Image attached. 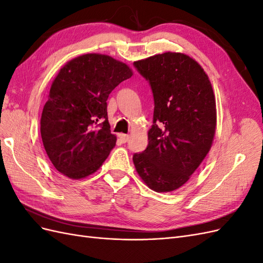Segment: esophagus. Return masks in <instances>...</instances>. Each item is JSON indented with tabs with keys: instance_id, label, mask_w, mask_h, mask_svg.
I'll list each match as a JSON object with an SVG mask.
<instances>
[{
	"instance_id": "1",
	"label": "esophagus",
	"mask_w": 263,
	"mask_h": 263,
	"mask_svg": "<svg viewBox=\"0 0 263 263\" xmlns=\"http://www.w3.org/2000/svg\"><path fill=\"white\" fill-rule=\"evenodd\" d=\"M118 138H119V140H121L122 142H127V141H128V139H129V136H128V135H126V134H119L118 135Z\"/></svg>"
}]
</instances>
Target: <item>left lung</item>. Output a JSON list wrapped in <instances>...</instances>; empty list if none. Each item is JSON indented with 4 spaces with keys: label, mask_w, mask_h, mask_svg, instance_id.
<instances>
[{
    "label": "left lung",
    "mask_w": 263,
    "mask_h": 263,
    "mask_svg": "<svg viewBox=\"0 0 263 263\" xmlns=\"http://www.w3.org/2000/svg\"><path fill=\"white\" fill-rule=\"evenodd\" d=\"M154 94L148 146L135 154L137 173L156 192L182 186L202 163L216 130V101L208 74L190 55L164 52L134 62Z\"/></svg>",
    "instance_id": "obj_1"
}]
</instances>
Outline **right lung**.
I'll use <instances>...</instances> for the list:
<instances>
[{
	"label": "right lung",
	"instance_id": "right-lung-1",
	"mask_svg": "<svg viewBox=\"0 0 263 263\" xmlns=\"http://www.w3.org/2000/svg\"><path fill=\"white\" fill-rule=\"evenodd\" d=\"M132 76L126 63L101 53L79 55L60 69L41 119L43 144L55 170L79 180L100 169L116 145L106 101Z\"/></svg>",
	"mask_w": 263,
	"mask_h": 263
}]
</instances>
